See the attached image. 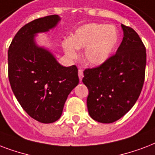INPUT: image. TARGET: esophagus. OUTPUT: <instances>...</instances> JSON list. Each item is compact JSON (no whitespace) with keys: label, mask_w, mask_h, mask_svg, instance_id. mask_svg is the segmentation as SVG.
Listing matches in <instances>:
<instances>
[{"label":"esophagus","mask_w":155,"mask_h":155,"mask_svg":"<svg viewBox=\"0 0 155 155\" xmlns=\"http://www.w3.org/2000/svg\"><path fill=\"white\" fill-rule=\"evenodd\" d=\"M83 71L81 70V69H78V77L79 79H80V81L82 80V78H83Z\"/></svg>","instance_id":"obj_1"}]
</instances>
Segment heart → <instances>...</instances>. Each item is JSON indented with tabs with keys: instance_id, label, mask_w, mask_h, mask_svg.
<instances>
[{
	"instance_id": "heart-1",
	"label": "heart",
	"mask_w": 155,
	"mask_h": 155,
	"mask_svg": "<svg viewBox=\"0 0 155 155\" xmlns=\"http://www.w3.org/2000/svg\"><path fill=\"white\" fill-rule=\"evenodd\" d=\"M119 35L114 26L88 23L74 31L71 39L63 41L64 52L71 59L78 56V49L83 48V58L91 65H99L110 57L118 43Z\"/></svg>"
}]
</instances>
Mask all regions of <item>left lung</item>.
Segmentation results:
<instances>
[{
    "label": "left lung",
    "instance_id": "8db88e82",
    "mask_svg": "<svg viewBox=\"0 0 155 155\" xmlns=\"http://www.w3.org/2000/svg\"><path fill=\"white\" fill-rule=\"evenodd\" d=\"M124 38L116 54L84 71L90 116L100 123L115 122L134 107L145 81L146 47L134 29L121 24Z\"/></svg>",
    "mask_w": 155,
    "mask_h": 155
}]
</instances>
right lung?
<instances>
[{"label":"right lung","instance_id":"add662e5","mask_svg":"<svg viewBox=\"0 0 155 155\" xmlns=\"http://www.w3.org/2000/svg\"><path fill=\"white\" fill-rule=\"evenodd\" d=\"M59 20L54 14L30 21L17 32L8 50L12 91L24 111L44 124L61 117L67 97L79 82L76 65L62 66L34 41L35 34L48 31Z\"/></svg>","mask_w":155,"mask_h":155}]
</instances>
